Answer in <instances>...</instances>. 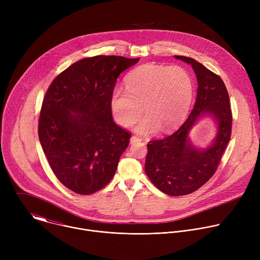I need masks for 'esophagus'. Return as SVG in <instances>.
<instances>
[{"label":"esophagus","instance_id":"34e87169","mask_svg":"<svg viewBox=\"0 0 260 260\" xmlns=\"http://www.w3.org/2000/svg\"><path fill=\"white\" fill-rule=\"evenodd\" d=\"M129 141H131V144H134V143H137V142H141V138L136 137V136H133Z\"/></svg>","mask_w":260,"mask_h":260}]
</instances>
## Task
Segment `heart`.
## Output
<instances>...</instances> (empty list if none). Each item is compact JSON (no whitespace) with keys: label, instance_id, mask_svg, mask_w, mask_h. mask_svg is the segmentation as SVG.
<instances>
[{"label":"heart","instance_id":"b5f03b06","mask_svg":"<svg viewBox=\"0 0 260 260\" xmlns=\"http://www.w3.org/2000/svg\"><path fill=\"white\" fill-rule=\"evenodd\" d=\"M193 98V82L179 66L143 64L125 77V88L116 85L110 95V110L122 127L146 114L135 131L142 135L176 129L185 119Z\"/></svg>","mask_w":260,"mask_h":260}]
</instances>
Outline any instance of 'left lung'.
Instances as JSON below:
<instances>
[{
    "label": "left lung",
    "instance_id": "left-lung-1",
    "mask_svg": "<svg viewBox=\"0 0 260 260\" xmlns=\"http://www.w3.org/2000/svg\"><path fill=\"white\" fill-rule=\"evenodd\" d=\"M174 57L191 64L196 73L199 84L196 104L178 131L147 144L145 172L160 191L179 197L198 190L215 174L231 140L233 115L228 89L218 75L193 58ZM204 115H210L215 120L217 134L211 145L199 150L188 135Z\"/></svg>",
    "mask_w": 260,
    "mask_h": 260
}]
</instances>
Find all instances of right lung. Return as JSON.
<instances>
[{"label":"right lung","instance_id":"right-lung-1","mask_svg":"<svg viewBox=\"0 0 260 260\" xmlns=\"http://www.w3.org/2000/svg\"><path fill=\"white\" fill-rule=\"evenodd\" d=\"M138 61L117 55L86 57L48 87L39 140L52 172L70 190L87 196L112 180L132 135L114 122L110 95L120 73Z\"/></svg>","mask_w":260,"mask_h":260}]
</instances>
